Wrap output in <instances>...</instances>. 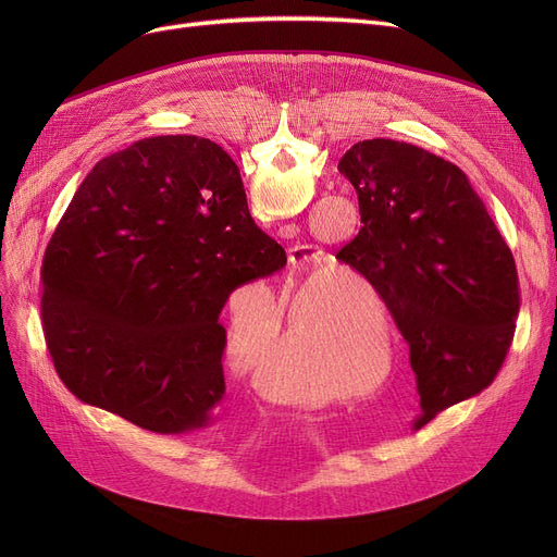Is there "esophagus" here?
Returning a JSON list of instances; mask_svg holds the SVG:
<instances>
[{
  "label": "esophagus",
  "instance_id": "obj_1",
  "mask_svg": "<svg viewBox=\"0 0 557 557\" xmlns=\"http://www.w3.org/2000/svg\"><path fill=\"white\" fill-rule=\"evenodd\" d=\"M320 250L318 246H309V244H296L288 248V263L290 267H305V263L318 259Z\"/></svg>",
  "mask_w": 557,
  "mask_h": 557
}]
</instances>
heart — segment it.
<instances>
[{"instance_id":"heart-1","label":"heart","mask_w":557,"mask_h":557,"mask_svg":"<svg viewBox=\"0 0 557 557\" xmlns=\"http://www.w3.org/2000/svg\"><path fill=\"white\" fill-rule=\"evenodd\" d=\"M368 300L382 313V298L370 288ZM318 301L332 326L322 323ZM284 313L282 336L280 315L271 300L250 305L232 300L225 355L234 370L246 374L257 388H267L275 372L273 391L290 401L323 404L341 397L345 393L341 359L349 366L368 363L376 338L386 349L393 347L391 330L376 323L374 338L372 327L347 307L343 288L330 277L318 280L311 288H286Z\"/></svg>"}]
</instances>
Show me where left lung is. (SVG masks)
<instances>
[{"instance_id": "left-lung-1", "label": "left lung", "mask_w": 557, "mask_h": 557, "mask_svg": "<svg viewBox=\"0 0 557 557\" xmlns=\"http://www.w3.org/2000/svg\"><path fill=\"white\" fill-rule=\"evenodd\" d=\"M338 171L361 230L336 259L361 273L411 349L424 426L499 374L519 315L515 257L467 175L413 144L363 139Z\"/></svg>"}]
</instances>
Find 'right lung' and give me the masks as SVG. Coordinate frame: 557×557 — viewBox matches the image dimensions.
<instances>
[{"instance_id": "1", "label": "right lung", "mask_w": 557, "mask_h": 557, "mask_svg": "<svg viewBox=\"0 0 557 557\" xmlns=\"http://www.w3.org/2000/svg\"><path fill=\"white\" fill-rule=\"evenodd\" d=\"M284 263L216 141L139 139L85 175L47 246L53 368L74 397L146 431L200 429L225 393L227 296Z\"/></svg>"}]
</instances>
